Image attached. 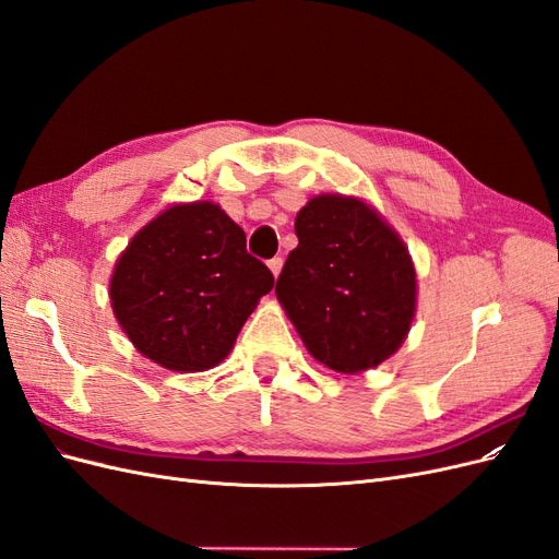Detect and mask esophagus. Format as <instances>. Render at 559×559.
Here are the masks:
<instances>
[{
  "mask_svg": "<svg viewBox=\"0 0 559 559\" xmlns=\"http://www.w3.org/2000/svg\"><path fill=\"white\" fill-rule=\"evenodd\" d=\"M282 265H284V261H282V259H270V261H267L270 273H273V277H275V280H277V277H280V273H282Z\"/></svg>",
  "mask_w": 559,
  "mask_h": 559,
  "instance_id": "obj_1",
  "label": "esophagus"
}]
</instances>
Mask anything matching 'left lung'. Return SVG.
<instances>
[{
    "instance_id": "8db88e82",
    "label": "left lung",
    "mask_w": 559,
    "mask_h": 559,
    "mask_svg": "<svg viewBox=\"0 0 559 559\" xmlns=\"http://www.w3.org/2000/svg\"><path fill=\"white\" fill-rule=\"evenodd\" d=\"M296 235L275 294L302 345L347 376L394 357L417 310V273L401 235L373 205L343 193L310 198Z\"/></svg>"
}]
</instances>
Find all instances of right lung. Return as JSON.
<instances>
[{
    "label": "right lung",
    "instance_id": "right-lung-1",
    "mask_svg": "<svg viewBox=\"0 0 559 559\" xmlns=\"http://www.w3.org/2000/svg\"><path fill=\"white\" fill-rule=\"evenodd\" d=\"M270 270L247 253L245 230L210 200L175 202L132 235L109 280L111 310L142 357L200 373L222 364Z\"/></svg>",
    "mask_w": 559,
    "mask_h": 559
}]
</instances>
